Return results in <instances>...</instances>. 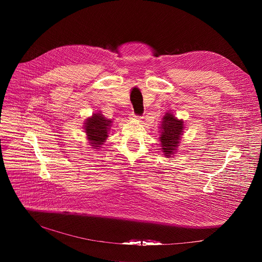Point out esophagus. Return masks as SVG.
I'll return each mask as SVG.
<instances>
[{
  "instance_id": "1",
  "label": "esophagus",
  "mask_w": 262,
  "mask_h": 262,
  "mask_svg": "<svg viewBox=\"0 0 262 262\" xmlns=\"http://www.w3.org/2000/svg\"><path fill=\"white\" fill-rule=\"evenodd\" d=\"M133 120H136V121H141L142 120V117L141 116H137L135 114H132V117H130Z\"/></svg>"
}]
</instances>
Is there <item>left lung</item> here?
<instances>
[{
    "label": "left lung",
    "mask_w": 262,
    "mask_h": 262,
    "mask_svg": "<svg viewBox=\"0 0 262 262\" xmlns=\"http://www.w3.org/2000/svg\"><path fill=\"white\" fill-rule=\"evenodd\" d=\"M160 141L161 150L164 152L165 158H173L177 152L182 135L184 132V122L178 119L172 112H166L162 118L160 126Z\"/></svg>",
    "instance_id": "8db88e82"
}]
</instances>
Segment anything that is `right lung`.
I'll return each instance as SVG.
<instances>
[{
  "label": "right lung",
  "mask_w": 262,
  "mask_h": 262,
  "mask_svg": "<svg viewBox=\"0 0 262 262\" xmlns=\"http://www.w3.org/2000/svg\"><path fill=\"white\" fill-rule=\"evenodd\" d=\"M111 119L105 118L101 112L93 113L92 116L86 118L84 129L87 136L89 145L93 149H99L108 137V132L112 126Z\"/></svg>",
  "instance_id": "add662e5"
}]
</instances>
